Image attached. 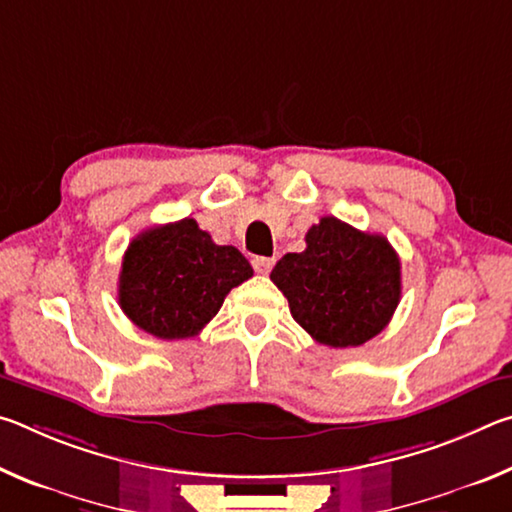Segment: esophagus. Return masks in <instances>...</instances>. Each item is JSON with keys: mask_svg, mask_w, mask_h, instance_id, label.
I'll list each match as a JSON object with an SVG mask.
<instances>
[{"mask_svg": "<svg viewBox=\"0 0 512 512\" xmlns=\"http://www.w3.org/2000/svg\"><path fill=\"white\" fill-rule=\"evenodd\" d=\"M275 264V257H253V268L259 275H266Z\"/></svg>", "mask_w": 512, "mask_h": 512, "instance_id": "obj_1", "label": "esophagus"}]
</instances>
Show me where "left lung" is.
Wrapping results in <instances>:
<instances>
[{
    "mask_svg": "<svg viewBox=\"0 0 512 512\" xmlns=\"http://www.w3.org/2000/svg\"><path fill=\"white\" fill-rule=\"evenodd\" d=\"M307 248L287 253L271 271L291 316L329 348H357L393 318L402 296L400 257L386 237L323 216Z\"/></svg>",
    "mask_w": 512,
    "mask_h": 512,
    "instance_id": "8db88e82",
    "label": "left lung"
}]
</instances>
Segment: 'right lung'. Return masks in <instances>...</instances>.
<instances>
[{
  "label": "right lung",
  "instance_id": "add662e5",
  "mask_svg": "<svg viewBox=\"0 0 512 512\" xmlns=\"http://www.w3.org/2000/svg\"><path fill=\"white\" fill-rule=\"evenodd\" d=\"M248 277H253L248 259L235 246H216L194 219L155 225L124 253L119 307L158 339H189Z\"/></svg>",
  "mask_w": 512,
  "mask_h": 512
}]
</instances>
